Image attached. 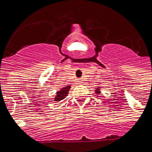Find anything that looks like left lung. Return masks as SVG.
Listing matches in <instances>:
<instances>
[{
	"label": "left lung",
	"mask_w": 152,
	"mask_h": 152,
	"mask_svg": "<svg viewBox=\"0 0 152 152\" xmlns=\"http://www.w3.org/2000/svg\"><path fill=\"white\" fill-rule=\"evenodd\" d=\"M99 89H96V93L97 94H98V93H99Z\"/></svg>",
	"instance_id": "obj_1"
}]
</instances>
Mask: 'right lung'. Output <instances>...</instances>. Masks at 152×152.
<instances>
[{
  "label": "right lung",
  "instance_id": "obj_1",
  "mask_svg": "<svg viewBox=\"0 0 152 152\" xmlns=\"http://www.w3.org/2000/svg\"><path fill=\"white\" fill-rule=\"evenodd\" d=\"M69 87L70 86H66V87H64V88H61V90L60 91H58L57 93V96H56L55 100L56 101H60V100H62L63 99L66 98V96L68 94V91L69 90Z\"/></svg>",
  "mask_w": 152,
  "mask_h": 152
}]
</instances>
